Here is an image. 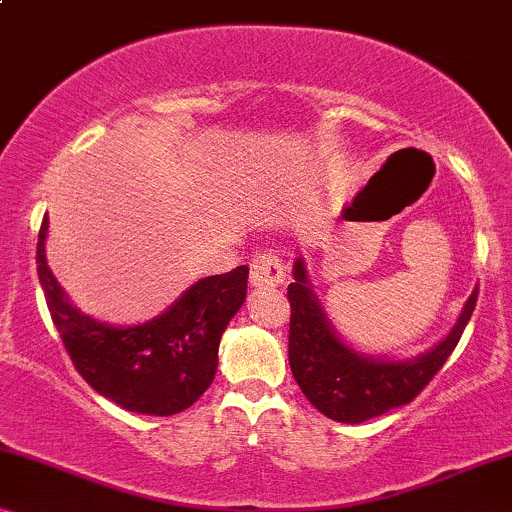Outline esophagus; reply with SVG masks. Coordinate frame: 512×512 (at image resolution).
<instances>
[{
    "label": "esophagus",
    "mask_w": 512,
    "mask_h": 512,
    "mask_svg": "<svg viewBox=\"0 0 512 512\" xmlns=\"http://www.w3.org/2000/svg\"><path fill=\"white\" fill-rule=\"evenodd\" d=\"M286 279V265L272 251L254 256L251 263V284L254 286H279Z\"/></svg>",
    "instance_id": "1"
}]
</instances>
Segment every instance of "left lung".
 I'll use <instances>...</instances> for the list:
<instances>
[{
    "mask_svg": "<svg viewBox=\"0 0 512 512\" xmlns=\"http://www.w3.org/2000/svg\"><path fill=\"white\" fill-rule=\"evenodd\" d=\"M296 282L289 284V366L314 408L328 419L361 424L384 412L401 408L422 394L464 335L478 303V289L471 293L450 335L412 361H377L349 349L328 324L314 298L303 261L293 268Z\"/></svg>",
    "mask_w": 512,
    "mask_h": 512,
    "instance_id": "8db88e82",
    "label": "left lung"
}]
</instances>
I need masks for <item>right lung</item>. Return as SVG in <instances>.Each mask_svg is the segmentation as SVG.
Segmentation results:
<instances>
[{
    "mask_svg": "<svg viewBox=\"0 0 512 512\" xmlns=\"http://www.w3.org/2000/svg\"><path fill=\"white\" fill-rule=\"evenodd\" d=\"M44 216L37 272L51 319L79 375L109 401L139 415L167 417L191 408L214 382L219 342L247 298L249 268L195 282L165 314L116 328L74 310L46 265Z\"/></svg>",
    "mask_w": 512,
    "mask_h": 512,
    "instance_id": "add662e5",
    "label": "right lung"
}]
</instances>
